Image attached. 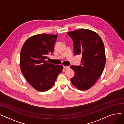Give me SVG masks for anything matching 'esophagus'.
Segmentation results:
<instances>
[{
  "instance_id": "obj_1",
  "label": "esophagus",
  "mask_w": 124,
  "mask_h": 124,
  "mask_svg": "<svg viewBox=\"0 0 124 124\" xmlns=\"http://www.w3.org/2000/svg\"><path fill=\"white\" fill-rule=\"evenodd\" d=\"M63 68L65 69H66V70H68V69H70V67L69 66H66V65H64Z\"/></svg>"
}]
</instances>
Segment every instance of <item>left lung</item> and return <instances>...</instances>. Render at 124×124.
Segmentation results:
<instances>
[{
    "mask_svg": "<svg viewBox=\"0 0 124 124\" xmlns=\"http://www.w3.org/2000/svg\"><path fill=\"white\" fill-rule=\"evenodd\" d=\"M73 40L74 54L82 55V64L71 65L75 72L70 81L80 90L92 87L102 74L106 64L103 41L98 33L88 29H80L67 32Z\"/></svg>",
    "mask_w": 124,
    "mask_h": 124,
    "instance_id": "left-lung-1",
    "label": "left lung"
}]
</instances>
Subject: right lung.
Here are the masks:
<instances>
[{
	"instance_id": "right-lung-1",
	"label": "right lung",
	"mask_w": 124,
	"mask_h": 124,
	"mask_svg": "<svg viewBox=\"0 0 124 124\" xmlns=\"http://www.w3.org/2000/svg\"><path fill=\"white\" fill-rule=\"evenodd\" d=\"M57 36L46 33L31 36L20 51L21 71L29 84L39 92L52 88L63 69L62 64L55 65L46 61L48 54L54 52Z\"/></svg>"
}]
</instances>
